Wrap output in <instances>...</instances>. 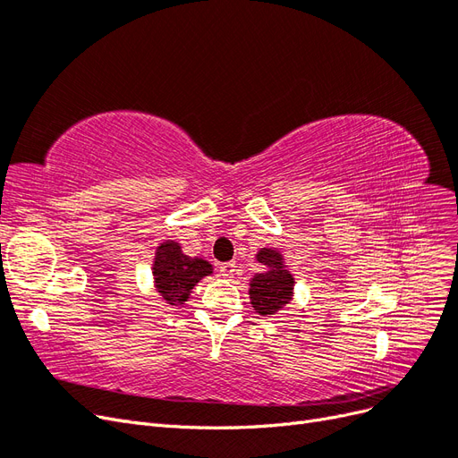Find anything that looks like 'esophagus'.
Returning a JSON list of instances; mask_svg holds the SVG:
<instances>
[{
    "mask_svg": "<svg viewBox=\"0 0 458 458\" xmlns=\"http://www.w3.org/2000/svg\"><path fill=\"white\" fill-rule=\"evenodd\" d=\"M234 271H237V263H234V261L221 263V266H219V273H221V276H225V279H233Z\"/></svg>",
    "mask_w": 458,
    "mask_h": 458,
    "instance_id": "esophagus-1",
    "label": "esophagus"
}]
</instances>
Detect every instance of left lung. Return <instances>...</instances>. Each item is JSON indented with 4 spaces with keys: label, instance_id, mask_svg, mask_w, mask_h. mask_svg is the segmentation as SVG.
Here are the masks:
<instances>
[{
    "label": "left lung",
    "instance_id": "1",
    "mask_svg": "<svg viewBox=\"0 0 458 458\" xmlns=\"http://www.w3.org/2000/svg\"><path fill=\"white\" fill-rule=\"evenodd\" d=\"M258 263L266 271L256 273L250 279V303L258 315L271 317L293 301L294 275L284 263V256L276 248H259L256 254Z\"/></svg>",
    "mask_w": 458,
    "mask_h": 458
}]
</instances>
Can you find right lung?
Wrapping results in <instances>:
<instances>
[{"instance_id": "obj_1", "label": "right lung", "mask_w": 458, "mask_h": 458, "mask_svg": "<svg viewBox=\"0 0 458 458\" xmlns=\"http://www.w3.org/2000/svg\"><path fill=\"white\" fill-rule=\"evenodd\" d=\"M212 273L214 267L210 261L183 254L182 244L175 241L160 242L152 258V283L168 306H183L192 288Z\"/></svg>"}]
</instances>
